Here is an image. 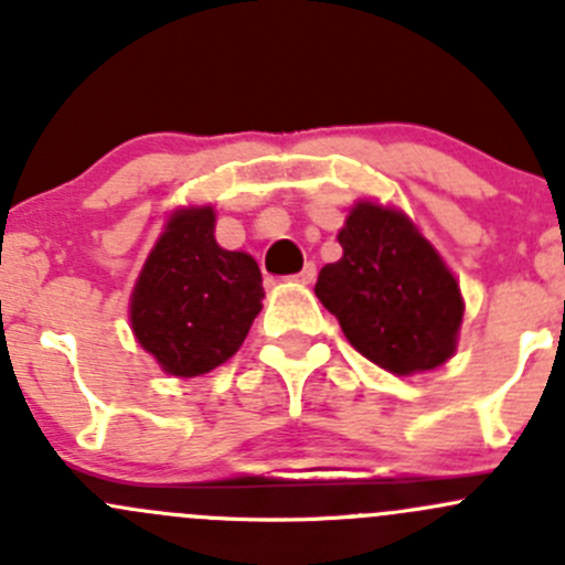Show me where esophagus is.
<instances>
[{
    "instance_id": "1",
    "label": "esophagus",
    "mask_w": 565,
    "mask_h": 565,
    "mask_svg": "<svg viewBox=\"0 0 565 565\" xmlns=\"http://www.w3.org/2000/svg\"><path fill=\"white\" fill-rule=\"evenodd\" d=\"M317 278V265L315 262H309V265L303 267V270L298 273V276H295V281H300V284H311Z\"/></svg>"
}]
</instances>
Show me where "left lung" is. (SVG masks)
<instances>
[{"label":"left lung","mask_w":565,"mask_h":565,"mask_svg":"<svg viewBox=\"0 0 565 565\" xmlns=\"http://www.w3.org/2000/svg\"><path fill=\"white\" fill-rule=\"evenodd\" d=\"M344 250L317 278V298L361 355L393 374L435 369L454 355L461 292L440 254L396 210L361 202L339 232Z\"/></svg>","instance_id":"left-lung-1"}]
</instances>
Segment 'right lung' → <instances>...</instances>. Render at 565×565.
Returning a JSON list of instances; mask_svg holds the SVG:
<instances>
[{
	"mask_svg": "<svg viewBox=\"0 0 565 565\" xmlns=\"http://www.w3.org/2000/svg\"><path fill=\"white\" fill-rule=\"evenodd\" d=\"M213 226V207L174 213L130 298L136 339L174 377L230 361L265 298L259 265L221 248Z\"/></svg>",
	"mask_w": 565,
	"mask_h": 565,
	"instance_id": "right-lung-1",
	"label": "right lung"
}]
</instances>
